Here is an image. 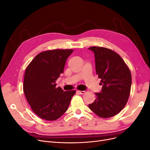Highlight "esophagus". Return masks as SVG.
Returning a JSON list of instances; mask_svg holds the SVG:
<instances>
[{
    "mask_svg": "<svg viewBox=\"0 0 150 150\" xmlns=\"http://www.w3.org/2000/svg\"><path fill=\"white\" fill-rule=\"evenodd\" d=\"M78 93H79V94H84L85 93V91H78Z\"/></svg>",
    "mask_w": 150,
    "mask_h": 150,
    "instance_id": "1",
    "label": "esophagus"
}]
</instances>
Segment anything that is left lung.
Returning <instances> with one entry per match:
<instances>
[{"mask_svg": "<svg viewBox=\"0 0 150 150\" xmlns=\"http://www.w3.org/2000/svg\"><path fill=\"white\" fill-rule=\"evenodd\" d=\"M89 49L94 53L96 74L103 84L101 92L96 93V99L89 107L99 117L109 118L118 114L128 102L131 71L121 57L112 50L98 46Z\"/></svg>", "mask_w": 150, "mask_h": 150, "instance_id": "obj_1", "label": "left lung"}]
</instances>
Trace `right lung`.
<instances>
[{
  "mask_svg": "<svg viewBox=\"0 0 150 150\" xmlns=\"http://www.w3.org/2000/svg\"><path fill=\"white\" fill-rule=\"evenodd\" d=\"M72 49H53L38 54L26 67L23 90L32 110L40 118L55 121L67 111L75 90L64 91L56 81L63 73Z\"/></svg>",
  "mask_w": 150,
  "mask_h": 150,
  "instance_id": "1",
  "label": "right lung"
}]
</instances>
